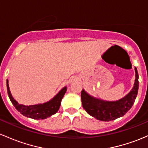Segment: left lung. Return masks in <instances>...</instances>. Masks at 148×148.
I'll use <instances>...</instances> for the list:
<instances>
[{
  "label": "left lung",
  "mask_w": 148,
  "mask_h": 148,
  "mask_svg": "<svg viewBox=\"0 0 148 148\" xmlns=\"http://www.w3.org/2000/svg\"><path fill=\"white\" fill-rule=\"evenodd\" d=\"M136 79L132 90L125 97L117 101H104L96 99L82 90L81 99L82 107L88 114L99 120H114L118 117H122L130 110L136 98L138 90V73L135 68Z\"/></svg>",
  "instance_id": "obj_1"
}]
</instances>
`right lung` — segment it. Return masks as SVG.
I'll use <instances>...</instances> for the list:
<instances>
[{
    "mask_svg": "<svg viewBox=\"0 0 148 148\" xmlns=\"http://www.w3.org/2000/svg\"><path fill=\"white\" fill-rule=\"evenodd\" d=\"M7 81V89L8 94L10 99L12 103L14 105L15 108L21 114L26 117H30V118L36 119H43L47 118L48 117H50L52 114H55L59 110V107L61 105V101L62 98L64 97V94L66 92V87L63 88L59 92V94L56 95L52 100L49 101V102L45 103L43 104H38L35 106H24L18 103L16 101L13 99L12 96L10 92L9 89Z\"/></svg>",
    "mask_w": 148,
    "mask_h": 148,
    "instance_id": "add662e5",
    "label": "right lung"
}]
</instances>
